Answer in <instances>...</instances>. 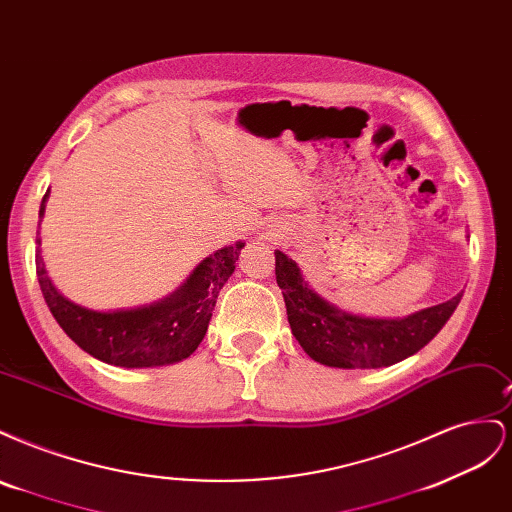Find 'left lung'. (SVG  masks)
Returning <instances> with one entry per match:
<instances>
[{
  "label": "left lung",
  "instance_id": "1",
  "mask_svg": "<svg viewBox=\"0 0 512 512\" xmlns=\"http://www.w3.org/2000/svg\"><path fill=\"white\" fill-rule=\"evenodd\" d=\"M275 277L301 348L314 361L342 369H376L408 359L440 333L461 301L459 292L408 318H365L324 301L307 286L297 262L280 250H275Z\"/></svg>",
  "mask_w": 512,
  "mask_h": 512
}]
</instances>
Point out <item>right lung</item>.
<instances>
[{"mask_svg": "<svg viewBox=\"0 0 512 512\" xmlns=\"http://www.w3.org/2000/svg\"><path fill=\"white\" fill-rule=\"evenodd\" d=\"M46 198L49 190L42 198L40 218ZM36 243L38 282L53 318L76 346L94 359L117 367H162L188 359L203 342L215 299L235 271L245 245L239 241L211 254L179 290L158 303L121 312H94L72 303L53 286L40 254V237H36Z\"/></svg>", "mask_w": 512, "mask_h": 512, "instance_id": "add662e5", "label": "right lung"}]
</instances>
